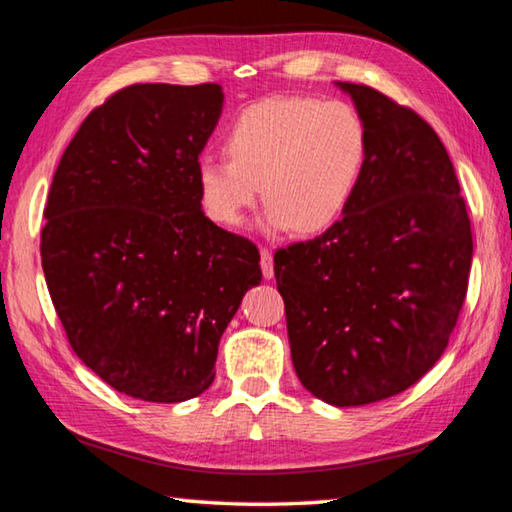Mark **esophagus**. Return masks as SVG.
Listing matches in <instances>:
<instances>
[{"mask_svg":"<svg viewBox=\"0 0 512 512\" xmlns=\"http://www.w3.org/2000/svg\"><path fill=\"white\" fill-rule=\"evenodd\" d=\"M259 253H262V273H264L266 280H271V277L275 275V268H273V250L268 248V246H262V250H259Z\"/></svg>","mask_w":512,"mask_h":512,"instance_id":"esophagus-1","label":"esophagus"}]
</instances>
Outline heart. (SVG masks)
<instances>
[{"label":"heart","mask_w":512,"mask_h":512,"mask_svg":"<svg viewBox=\"0 0 512 512\" xmlns=\"http://www.w3.org/2000/svg\"><path fill=\"white\" fill-rule=\"evenodd\" d=\"M230 159L197 161L201 208L235 228L259 199L266 226L311 235L329 228L351 199L367 154L356 109L342 100L266 98L241 111L226 136Z\"/></svg>","instance_id":"b5f03b06"}]
</instances>
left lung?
Wrapping results in <instances>:
<instances>
[{
  "mask_svg": "<svg viewBox=\"0 0 512 512\" xmlns=\"http://www.w3.org/2000/svg\"><path fill=\"white\" fill-rule=\"evenodd\" d=\"M367 134L342 219L275 250L295 374L356 407L405 392L448 347L468 291L472 230L448 152L414 109L338 82Z\"/></svg>",
  "mask_w": 512,
  "mask_h": 512,
  "instance_id": "left-lung-1",
  "label": "left lung"
}]
</instances>
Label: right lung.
I'll use <instances>...</instances> for the list:
<instances>
[{"mask_svg":"<svg viewBox=\"0 0 512 512\" xmlns=\"http://www.w3.org/2000/svg\"><path fill=\"white\" fill-rule=\"evenodd\" d=\"M215 82L132 85L82 120L53 174L40 255L71 349L118 392L181 403L215 380L221 333L262 282L253 241L201 210Z\"/></svg>","mask_w":512,"mask_h":512,"instance_id":"right-lung-1","label":"right lung"}]
</instances>
